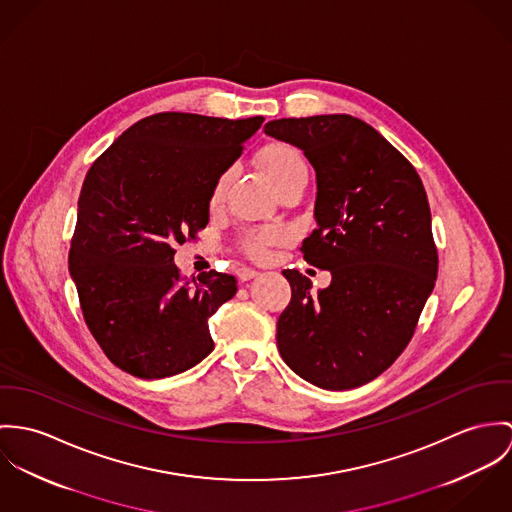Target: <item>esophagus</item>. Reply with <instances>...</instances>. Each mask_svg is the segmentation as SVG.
I'll return each instance as SVG.
<instances>
[{
  "label": "esophagus",
  "mask_w": 512,
  "mask_h": 512,
  "mask_svg": "<svg viewBox=\"0 0 512 512\" xmlns=\"http://www.w3.org/2000/svg\"><path fill=\"white\" fill-rule=\"evenodd\" d=\"M259 273L255 271V269H249V267H239L237 269V277H239V281H251V279H255Z\"/></svg>",
  "instance_id": "34e87169"
}]
</instances>
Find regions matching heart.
Instances as JSON below:
<instances>
[{
  "label": "heart",
  "instance_id": "b5f03b06",
  "mask_svg": "<svg viewBox=\"0 0 512 512\" xmlns=\"http://www.w3.org/2000/svg\"><path fill=\"white\" fill-rule=\"evenodd\" d=\"M261 165L263 171L267 174L269 182L273 184L275 190L283 188L290 182L296 180H308V167L306 161L302 157V153L290 145H271L261 153ZM229 182H231V171L222 172L212 188V196H210V204L212 206H220L224 202L226 190H228ZM281 239V231L275 229H261V231H253L245 237L243 245L245 251L253 257H265L269 245L277 243Z\"/></svg>",
  "mask_w": 512,
  "mask_h": 512
}]
</instances>
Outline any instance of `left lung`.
<instances>
[{"label": "left lung", "instance_id": "1", "mask_svg": "<svg viewBox=\"0 0 512 512\" xmlns=\"http://www.w3.org/2000/svg\"><path fill=\"white\" fill-rule=\"evenodd\" d=\"M265 133L316 171V229L306 263L328 288L283 271L292 298L277 322L284 363L304 381L347 391L389 369L414 334L438 277L428 196L414 167L369 123L347 114L273 119Z\"/></svg>", "mask_w": 512, "mask_h": 512}]
</instances>
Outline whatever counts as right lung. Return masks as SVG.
<instances>
[{
	"label": "right lung",
	"mask_w": 512,
	"mask_h": 512,
	"mask_svg": "<svg viewBox=\"0 0 512 512\" xmlns=\"http://www.w3.org/2000/svg\"><path fill=\"white\" fill-rule=\"evenodd\" d=\"M263 121L149 115L86 174L68 269L92 336L121 371L163 379L212 353L208 320L237 281L216 271L180 279L174 245L208 226L218 176Z\"/></svg>",
	"instance_id": "1"
}]
</instances>
